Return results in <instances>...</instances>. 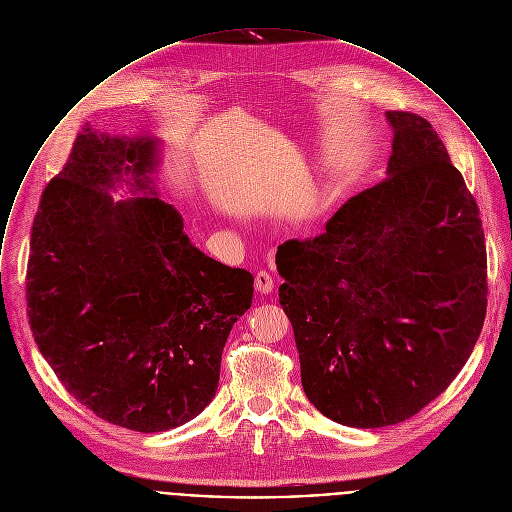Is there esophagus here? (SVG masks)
<instances>
[{"mask_svg":"<svg viewBox=\"0 0 512 512\" xmlns=\"http://www.w3.org/2000/svg\"><path fill=\"white\" fill-rule=\"evenodd\" d=\"M254 286H256V290L260 294H270L274 290V280H272V276L266 270H260L256 274V278H254Z\"/></svg>","mask_w":512,"mask_h":512,"instance_id":"34e87169","label":"esophagus"}]
</instances>
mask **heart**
<instances>
[{
  "label": "heart",
  "mask_w": 512,
  "mask_h": 512,
  "mask_svg": "<svg viewBox=\"0 0 512 512\" xmlns=\"http://www.w3.org/2000/svg\"><path fill=\"white\" fill-rule=\"evenodd\" d=\"M310 216H314V214H318L320 212V198H314V202L308 206V210H306Z\"/></svg>",
  "instance_id": "1"
}]
</instances>
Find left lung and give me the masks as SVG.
Wrapping results in <instances>:
<instances>
[{
	"label": "left lung",
	"mask_w": 512,
	"mask_h": 512,
	"mask_svg": "<svg viewBox=\"0 0 512 512\" xmlns=\"http://www.w3.org/2000/svg\"><path fill=\"white\" fill-rule=\"evenodd\" d=\"M387 178L351 196L314 240L276 254L302 387L328 419L401 423L467 363L487 314L479 206L419 115L387 111Z\"/></svg>",
	"instance_id": "1"
}]
</instances>
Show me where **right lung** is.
<instances>
[{
	"label": "right lung",
	"instance_id": "obj_1",
	"mask_svg": "<svg viewBox=\"0 0 512 512\" xmlns=\"http://www.w3.org/2000/svg\"><path fill=\"white\" fill-rule=\"evenodd\" d=\"M161 143L85 129L31 228L27 316L41 355L97 417L139 433L194 419L254 276L200 252L159 198ZM125 183L131 199L110 194Z\"/></svg>",
	"mask_w": 512,
	"mask_h": 512
}]
</instances>
